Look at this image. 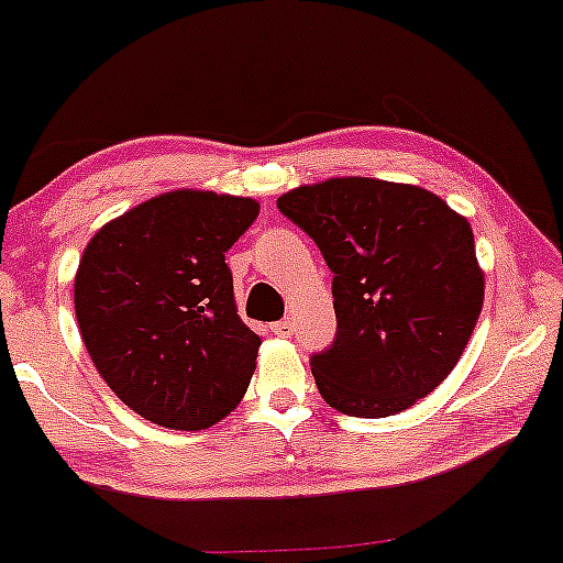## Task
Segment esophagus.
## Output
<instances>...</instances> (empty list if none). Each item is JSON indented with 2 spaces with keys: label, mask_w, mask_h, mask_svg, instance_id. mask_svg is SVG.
<instances>
[{
  "label": "esophagus",
  "mask_w": 563,
  "mask_h": 563,
  "mask_svg": "<svg viewBox=\"0 0 563 563\" xmlns=\"http://www.w3.org/2000/svg\"><path fill=\"white\" fill-rule=\"evenodd\" d=\"M269 330H273L277 338H290V335H294V322H290V320L273 322V324H269Z\"/></svg>",
  "instance_id": "1"
}]
</instances>
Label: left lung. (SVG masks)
I'll return each mask as SVG.
<instances>
[{
	"label": "left lung",
	"mask_w": 563,
	"mask_h": 563,
	"mask_svg": "<svg viewBox=\"0 0 563 563\" xmlns=\"http://www.w3.org/2000/svg\"><path fill=\"white\" fill-rule=\"evenodd\" d=\"M333 269L338 333L311 356L317 390L349 417H390L462 358L485 299L464 214L409 183L330 178L277 199Z\"/></svg>",
	"instance_id": "obj_1"
}]
</instances>
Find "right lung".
Instances as JSON below:
<instances>
[{
	"mask_svg": "<svg viewBox=\"0 0 563 563\" xmlns=\"http://www.w3.org/2000/svg\"><path fill=\"white\" fill-rule=\"evenodd\" d=\"M260 214L249 196L178 188L88 241L76 317L114 396L148 422L207 430L241 404L260 335L239 317L225 252Z\"/></svg>",
	"mask_w": 563,
	"mask_h": 563,
	"instance_id": "obj_1",
	"label": "right lung"
}]
</instances>
